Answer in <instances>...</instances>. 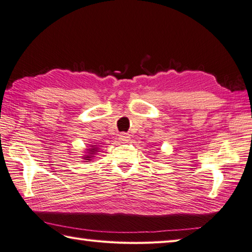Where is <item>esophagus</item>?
I'll return each instance as SVG.
<instances>
[{
  "label": "esophagus",
  "instance_id": "34e87169",
  "mask_svg": "<svg viewBox=\"0 0 252 252\" xmlns=\"http://www.w3.org/2000/svg\"><path fill=\"white\" fill-rule=\"evenodd\" d=\"M130 134H127V133H121L119 135V140L121 142H129L130 141Z\"/></svg>",
  "mask_w": 252,
  "mask_h": 252
}]
</instances>
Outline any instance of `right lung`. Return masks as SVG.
<instances>
[{"mask_svg":"<svg viewBox=\"0 0 252 252\" xmlns=\"http://www.w3.org/2000/svg\"><path fill=\"white\" fill-rule=\"evenodd\" d=\"M91 149H92V153H94V151H96V149H97V148H91ZM85 158H88L87 160H91V159H90V158H91L90 156H87Z\"/></svg>","mask_w":252,"mask_h":252,"instance_id":"1","label":"right lung"}]
</instances>
